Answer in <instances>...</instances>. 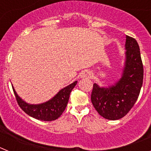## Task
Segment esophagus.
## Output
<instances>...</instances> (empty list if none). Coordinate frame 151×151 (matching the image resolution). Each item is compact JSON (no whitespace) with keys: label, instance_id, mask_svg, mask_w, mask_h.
Returning <instances> with one entry per match:
<instances>
[{"label":"esophagus","instance_id":"34e87169","mask_svg":"<svg viewBox=\"0 0 151 151\" xmlns=\"http://www.w3.org/2000/svg\"><path fill=\"white\" fill-rule=\"evenodd\" d=\"M92 73H91L88 70H85V71L82 72V73L81 74V78H85V79H88V78H91Z\"/></svg>","mask_w":151,"mask_h":151}]
</instances>
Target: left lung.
Wrapping results in <instances>:
<instances>
[{
	"instance_id": "left-lung-1",
	"label": "left lung",
	"mask_w": 151,
	"mask_h": 151,
	"mask_svg": "<svg viewBox=\"0 0 151 151\" xmlns=\"http://www.w3.org/2000/svg\"><path fill=\"white\" fill-rule=\"evenodd\" d=\"M125 60L121 78L108 87L93 85L91 100L101 116L116 120L125 116L132 108L143 84L144 68L138 44L126 35Z\"/></svg>"
}]
</instances>
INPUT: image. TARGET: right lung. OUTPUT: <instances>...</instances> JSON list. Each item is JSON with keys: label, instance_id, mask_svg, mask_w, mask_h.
Segmentation results:
<instances>
[{"label": "right lung", "instance_id": "1", "mask_svg": "<svg viewBox=\"0 0 151 151\" xmlns=\"http://www.w3.org/2000/svg\"><path fill=\"white\" fill-rule=\"evenodd\" d=\"M77 81L61 89L53 98L39 104H30L19 97L13 88L19 106L26 114L42 121H53L59 118L66 107L72 90L76 85Z\"/></svg>", "mask_w": 151, "mask_h": 151}]
</instances>
